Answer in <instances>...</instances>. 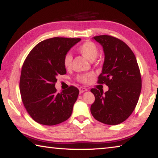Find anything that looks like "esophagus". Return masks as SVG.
<instances>
[{"label":"esophagus","instance_id":"34e87169","mask_svg":"<svg viewBox=\"0 0 158 158\" xmlns=\"http://www.w3.org/2000/svg\"><path fill=\"white\" fill-rule=\"evenodd\" d=\"M79 89V93H83L84 92H85V91H87V90H88L87 89H85V88H84V87H80Z\"/></svg>","mask_w":158,"mask_h":158}]
</instances>
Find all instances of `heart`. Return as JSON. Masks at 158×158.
<instances>
[{"instance_id":"b5f03b06","label":"heart","mask_w":158,"mask_h":158,"mask_svg":"<svg viewBox=\"0 0 158 158\" xmlns=\"http://www.w3.org/2000/svg\"><path fill=\"white\" fill-rule=\"evenodd\" d=\"M77 51L83 56L90 61L94 60L98 57L99 53V49L97 45L94 42L87 41L82 43L77 48ZM73 63V56L70 53H67L63 58V65L65 68L69 69L71 68ZM93 76L92 73H86L84 74H79L77 76V79L79 82L83 84H87L89 81L90 79Z\"/></svg>"}]
</instances>
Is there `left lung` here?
Segmentation results:
<instances>
[{
	"label": "left lung",
	"mask_w": 158,
	"mask_h": 158,
	"mask_svg": "<svg viewBox=\"0 0 158 158\" xmlns=\"http://www.w3.org/2000/svg\"><path fill=\"white\" fill-rule=\"evenodd\" d=\"M105 53L98 84L108 85V91L90 90L95 102L90 106L93 116L102 123L118 125L129 117L138 102L141 90L140 70L132 51L121 40L110 35L93 37Z\"/></svg>",
	"instance_id": "left-lung-1"
}]
</instances>
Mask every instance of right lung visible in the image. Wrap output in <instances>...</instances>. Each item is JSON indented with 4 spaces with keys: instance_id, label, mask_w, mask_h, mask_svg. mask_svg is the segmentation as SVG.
Listing matches in <instances>:
<instances>
[{
    "instance_id": "obj_1",
    "label": "right lung",
    "mask_w": 158,
    "mask_h": 158,
    "mask_svg": "<svg viewBox=\"0 0 158 158\" xmlns=\"http://www.w3.org/2000/svg\"><path fill=\"white\" fill-rule=\"evenodd\" d=\"M81 38L53 37L37 44L26 57L21 69L19 89L26 111L35 121L55 125L70 117L79 90L70 85L60 93L55 84L66 74L64 56Z\"/></svg>"
}]
</instances>
